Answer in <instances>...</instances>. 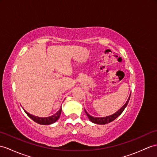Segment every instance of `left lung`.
<instances>
[{
	"label": "left lung",
	"instance_id": "8db88e82",
	"mask_svg": "<svg viewBox=\"0 0 157 157\" xmlns=\"http://www.w3.org/2000/svg\"><path fill=\"white\" fill-rule=\"evenodd\" d=\"M130 97H131V94H130V96H129V97L128 98L127 101L126 102V103L123 105V107H122L121 109L118 110V111H117L115 113L111 114V115H109V116H107V117H93V116L90 115V114L86 111L85 109V113L86 114L88 118H89V120L92 122V123H95V124H107V123H110V122L113 121L114 120H115L116 118L118 116L121 115V113L124 111V110L126 108V106H127V105H128Z\"/></svg>",
	"mask_w": 157,
	"mask_h": 157
}]
</instances>
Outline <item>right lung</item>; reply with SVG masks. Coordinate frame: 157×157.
<instances>
[{
	"label": "right lung",
	"instance_id": "1",
	"mask_svg": "<svg viewBox=\"0 0 157 157\" xmlns=\"http://www.w3.org/2000/svg\"><path fill=\"white\" fill-rule=\"evenodd\" d=\"M25 112L26 113V114L31 118L32 120H33L34 122H36V123H39L40 124H43V125H49V124H53L54 123L59 119L60 115L61 114V111H62V108H60V110H59L58 112H57L56 114H53V115L51 116V117H36V116H34L31 114H29V113H27L26 111L25 110Z\"/></svg>",
	"mask_w": 157,
	"mask_h": 157
}]
</instances>
